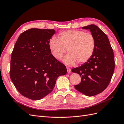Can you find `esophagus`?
Wrapping results in <instances>:
<instances>
[{"mask_svg":"<svg viewBox=\"0 0 124 124\" xmlns=\"http://www.w3.org/2000/svg\"><path fill=\"white\" fill-rule=\"evenodd\" d=\"M67 72H68L69 73H70L71 72V69L70 68H69V67H67Z\"/></svg>","mask_w":124,"mask_h":124,"instance_id":"1","label":"esophagus"}]
</instances>
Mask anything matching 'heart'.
Returning <instances> with one entry per match:
<instances>
[{
    "instance_id": "heart-1",
    "label": "heart",
    "mask_w": 124,
    "mask_h": 124,
    "mask_svg": "<svg viewBox=\"0 0 124 124\" xmlns=\"http://www.w3.org/2000/svg\"><path fill=\"white\" fill-rule=\"evenodd\" d=\"M51 53L57 60L61 59L68 50L69 54L63 58L66 65L73 66L87 62L96 48V40L92 33L79 30L70 29L60 32L58 38H52L48 42Z\"/></svg>"
}]
</instances>
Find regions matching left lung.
<instances>
[{
  "label": "left lung",
  "mask_w": 124,
  "mask_h": 124,
  "mask_svg": "<svg viewBox=\"0 0 124 124\" xmlns=\"http://www.w3.org/2000/svg\"><path fill=\"white\" fill-rule=\"evenodd\" d=\"M82 28L90 30L94 36L95 50L89 61L71 71L81 78L75 88L86 96H93L102 92L109 84L115 68L114 56L107 36L98 26L92 24Z\"/></svg>",
  "instance_id": "1"
}]
</instances>
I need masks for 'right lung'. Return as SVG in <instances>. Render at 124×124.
<instances>
[{
    "label": "right lung",
    "mask_w": 124,
    "mask_h": 124,
    "mask_svg": "<svg viewBox=\"0 0 124 124\" xmlns=\"http://www.w3.org/2000/svg\"><path fill=\"white\" fill-rule=\"evenodd\" d=\"M54 29L31 28L18 37L11 54L10 77L22 95L42 99L53 90L56 80L67 73L65 65L55 59L48 47Z\"/></svg>",
    "instance_id": "add662e5"
}]
</instances>
